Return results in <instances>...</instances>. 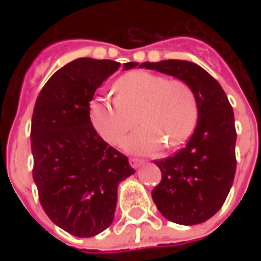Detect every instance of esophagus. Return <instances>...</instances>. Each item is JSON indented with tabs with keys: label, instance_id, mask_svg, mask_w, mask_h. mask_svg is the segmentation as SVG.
I'll return each mask as SVG.
<instances>
[{
	"label": "esophagus",
	"instance_id": "esophagus-1",
	"mask_svg": "<svg viewBox=\"0 0 261 261\" xmlns=\"http://www.w3.org/2000/svg\"><path fill=\"white\" fill-rule=\"evenodd\" d=\"M130 165L134 168V169H138L140 166L144 165V161L142 159H138V158H130Z\"/></svg>",
	"mask_w": 261,
	"mask_h": 261
}]
</instances>
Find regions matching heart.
Listing matches in <instances>:
<instances>
[{
	"label": "heart",
	"mask_w": 261,
	"mask_h": 261,
	"mask_svg": "<svg viewBox=\"0 0 261 261\" xmlns=\"http://www.w3.org/2000/svg\"><path fill=\"white\" fill-rule=\"evenodd\" d=\"M114 91L116 99H96L89 106L92 124L110 144L121 142L138 120L144 125L124 141L128 152L155 153L165 142L176 147L192 134L197 100L186 82L136 71L119 78Z\"/></svg>",
	"instance_id": "obj_1"
}]
</instances>
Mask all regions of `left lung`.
Returning a JSON list of instances; mask_svg holds the SVG:
<instances>
[{
    "label": "left lung",
    "instance_id": "obj_1",
    "mask_svg": "<svg viewBox=\"0 0 261 261\" xmlns=\"http://www.w3.org/2000/svg\"><path fill=\"white\" fill-rule=\"evenodd\" d=\"M186 82L196 95L198 119L193 136L173 156L156 161L162 180L152 200L165 218L180 225L205 222L228 197L236 170L233 110L222 86L192 61L164 60L142 63Z\"/></svg>",
    "mask_w": 261,
    "mask_h": 261
}]
</instances>
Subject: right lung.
Instances as JSON below:
<instances>
[{"mask_svg": "<svg viewBox=\"0 0 261 261\" xmlns=\"http://www.w3.org/2000/svg\"><path fill=\"white\" fill-rule=\"evenodd\" d=\"M137 65L124 63L123 69ZM119 67L113 60H74L51 75L33 109L31 145L39 200L54 224L78 238L110 226L120 181L136 173L89 117L95 91Z\"/></svg>", "mask_w": 261, "mask_h": 261, "instance_id": "1", "label": "right lung"}]
</instances>
